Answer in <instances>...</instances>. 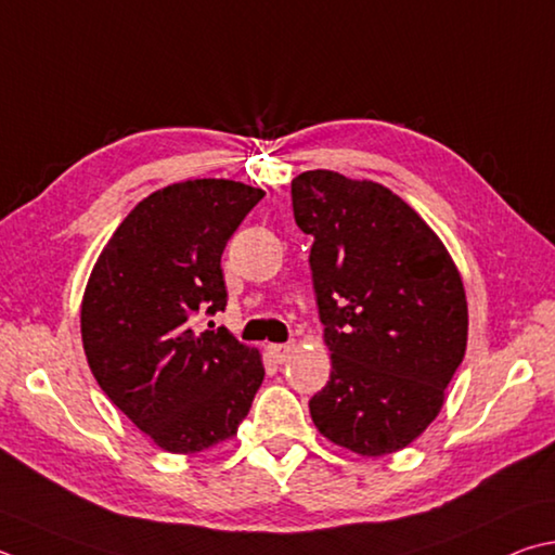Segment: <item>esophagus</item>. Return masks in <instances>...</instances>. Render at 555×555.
<instances>
[{"instance_id": "obj_1", "label": "esophagus", "mask_w": 555, "mask_h": 555, "mask_svg": "<svg viewBox=\"0 0 555 555\" xmlns=\"http://www.w3.org/2000/svg\"><path fill=\"white\" fill-rule=\"evenodd\" d=\"M269 351H271V357L279 361V364H284V361H288L291 354H294V345H291V341H286V345H271Z\"/></svg>"}]
</instances>
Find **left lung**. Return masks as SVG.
Returning a JSON list of instances; mask_svg holds the SVG:
<instances>
[{
  "label": "left lung",
  "instance_id": "1",
  "mask_svg": "<svg viewBox=\"0 0 555 555\" xmlns=\"http://www.w3.org/2000/svg\"><path fill=\"white\" fill-rule=\"evenodd\" d=\"M332 371L310 398L322 437L361 456L412 444L466 354L468 306L444 243L376 181L310 169L291 181Z\"/></svg>",
  "mask_w": 555,
  "mask_h": 555
}]
</instances>
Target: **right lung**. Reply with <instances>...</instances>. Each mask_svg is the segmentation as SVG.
Returning a JSON list of instances; mask_svg holds the SVG:
<instances>
[{
  "label": "right lung",
  "instance_id": "obj_1",
  "mask_svg": "<svg viewBox=\"0 0 555 555\" xmlns=\"http://www.w3.org/2000/svg\"><path fill=\"white\" fill-rule=\"evenodd\" d=\"M264 191L189 179L130 210L99 255L82 298V345L111 402L169 453L237 435L264 380L257 349L196 312L225 310L220 257ZM210 327V325H208Z\"/></svg>",
  "mask_w": 555,
  "mask_h": 555
}]
</instances>
